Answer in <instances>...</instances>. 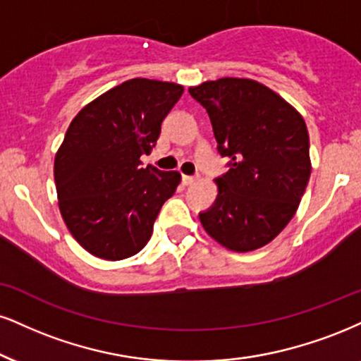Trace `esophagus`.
Wrapping results in <instances>:
<instances>
[{
    "label": "esophagus",
    "instance_id": "esophagus-1",
    "mask_svg": "<svg viewBox=\"0 0 361 361\" xmlns=\"http://www.w3.org/2000/svg\"><path fill=\"white\" fill-rule=\"evenodd\" d=\"M181 181H183V185H193L195 181H197V176H188V175H183L181 176Z\"/></svg>",
    "mask_w": 361,
    "mask_h": 361
}]
</instances>
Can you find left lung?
Segmentation results:
<instances>
[{
  "label": "left lung",
  "instance_id": "left-lung-1",
  "mask_svg": "<svg viewBox=\"0 0 361 361\" xmlns=\"http://www.w3.org/2000/svg\"><path fill=\"white\" fill-rule=\"evenodd\" d=\"M210 117L228 171L214 205L200 214L212 238L235 252L264 247L296 214L310 181L305 119L281 95L250 79L224 77L190 87Z\"/></svg>",
  "mask_w": 361,
  "mask_h": 361
}]
</instances>
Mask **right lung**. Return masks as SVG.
<instances>
[{
  "label": "right lung",
  "instance_id": "add662e5",
  "mask_svg": "<svg viewBox=\"0 0 361 361\" xmlns=\"http://www.w3.org/2000/svg\"><path fill=\"white\" fill-rule=\"evenodd\" d=\"M183 87L131 79L73 117L55 156L60 214L79 244L106 260L128 259L149 240L163 203L181 181L178 171L141 166Z\"/></svg>",
  "mask_w": 361,
  "mask_h": 361
}]
</instances>
